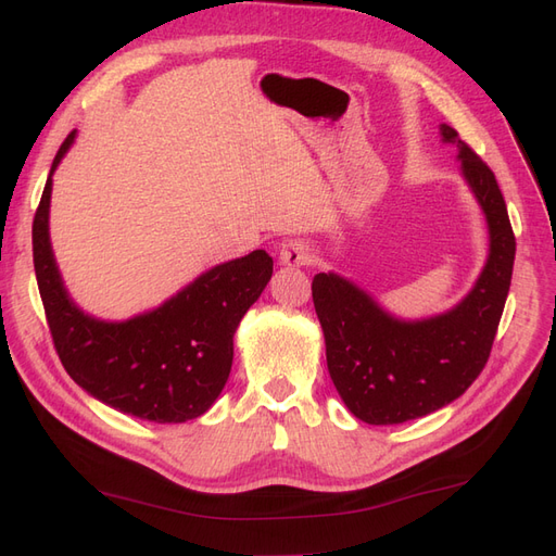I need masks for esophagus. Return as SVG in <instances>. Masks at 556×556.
<instances>
[{
  "label": "esophagus",
  "mask_w": 556,
  "mask_h": 556,
  "mask_svg": "<svg viewBox=\"0 0 556 556\" xmlns=\"http://www.w3.org/2000/svg\"><path fill=\"white\" fill-rule=\"evenodd\" d=\"M278 260L282 266H308V264H313L315 255H313V248L306 241L290 239L280 245Z\"/></svg>",
  "instance_id": "esophagus-1"
}]
</instances>
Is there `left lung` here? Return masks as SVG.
<instances>
[{
	"instance_id": "obj_1",
	"label": "left lung",
	"mask_w": 556,
	"mask_h": 556,
	"mask_svg": "<svg viewBox=\"0 0 556 556\" xmlns=\"http://www.w3.org/2000/svg\"><path fill=\"white\" fill-rule=\"evenodd\" d=\"M459 148L462 174L490 227V257L457 306L429 319L392 317L374 296L336 274L313 278V304L325 331L329 376L348 410L366 425H401L459 399L490 359L506 306L515 233L494 172L441 125Z\"/></svg>"
}]
</instances>
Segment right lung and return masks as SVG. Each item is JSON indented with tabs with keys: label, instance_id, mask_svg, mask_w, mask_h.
Wrapping results in <instances>:
<instances>
[{
	"label": "right lung",
	"instance_id": "right-lung-1",
	"mask_svg": "<svg viewBox=\"0 0 556 556\" xmlns=\"http://www.w3.org/2000/svg\"><path fill=\"white\" fill-rule=\"evenodd\" d=\"M64 139L31 225V252L50 336L66 374L106 406L160 425L204 415L231 371L233 333L274 274V260L252 250L201 274L155 311L125 323L83 313L64 290L48 237L53 172L74 143Z\"/></svg>",
	"mask_w": 556,
	"mask_h": 556
}]
</instances>
